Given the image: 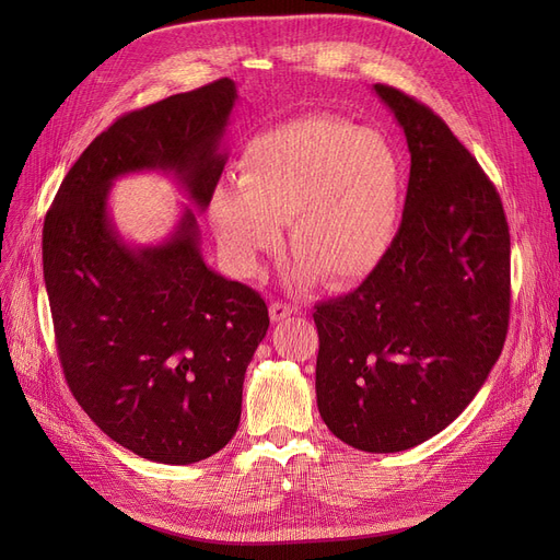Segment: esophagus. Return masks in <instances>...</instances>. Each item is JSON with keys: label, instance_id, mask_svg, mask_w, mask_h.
<instances>
[{"label": "esophagus", "instance_id": "34e87169", "mask_svg": "<svg viewBox=\"0 0 560 560\" xmlns=\"http://www.w3.org/2000/svg\"><path fill=\"white\" fill-rule=\"evenodd\" d=\"M292 315V306H288L285 302H272L270 304V317L272 322H283L285 317Z\"/></svg>", "mask_w": 560, "mask_h": 560}]
</instances>
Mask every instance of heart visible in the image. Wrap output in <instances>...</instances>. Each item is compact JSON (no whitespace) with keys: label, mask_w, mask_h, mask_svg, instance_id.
<instances>
[{"label":"heart","mask_w":560,"mask_h":560,"mask_svg":"<svg viewBox=\"0 0 560 560\" xmlns=\"http://www.w3.org/2000/svg\"><path fill=\"white\" fill-rule=\"evenodd\" d=\"M401 161L393 144L334 115H306L256 133L238 159V186L222 182L209 215L229 260L254 272L281 243L300 279L327 285L368 277L399 220Z\"/></svg>","instance_id":"b5f03b06"}]
</instances>
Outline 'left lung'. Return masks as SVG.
Segmentation results:
<instances>
[{"mask_svg":"<svg viewBox=\"0 0 560 560\" xmlns=\"http://www.w3.org/2000/svg\"><path fill=\"white\" fill-rule=\"evenodd\" d=\"M376 95L410 152L399 231L365 281L315 306L317 408L342 443L416 447L475 399L504 349L511 233L497 188L429 106Z\"/></svg>","mask_w":560,"mask_h":560,"instance_id":"8db88e82","label":"left lung"}]
</instances>
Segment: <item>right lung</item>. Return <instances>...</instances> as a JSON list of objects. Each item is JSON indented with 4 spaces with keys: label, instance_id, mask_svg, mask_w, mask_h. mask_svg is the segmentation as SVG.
<instances>
[{
    "label": "right lung",
    "instance_id": "right-lung-1",
    "mask_svg": "<svg viewBox=\"0 0 560 560\" xmlns=\"http://www.w3.org/2000/svg\"><path fill=\"white\" fill-rule=\"evenodd\" d=\"M235 100V83L218 79L117 117L45 215L43 272L68 386L110 440L147 460L188 465L229 443L270 317L254 288L203 262L190 209L170 241L129 247L108 218V188L163 170L203 211L226 163L220 140Z\"/></svg>",
    "mask_w": 560,
    "mask_h": 560
}]
</instances>
